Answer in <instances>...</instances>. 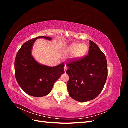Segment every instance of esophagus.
Segmentation results:
<instances>
[{
  "instance_id": "34e87169",
  "label": "esophagus",
  "mask_w": 128,
  "mask_h": 128,
  "mask_svg": "<svg viewBox=\"0 0 128 128\" xmlns=\"http://www.w3.org/2000/svg\"><path fill=\"white\" fill-rule=\"evenodd\" d=\"M64 72H66V70H67V66L66 65H64Z\"/></svg>"
}]
</instances>
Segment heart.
<instances>
[{
	"mask_svg": "<svg viewBox=\"0 0 128 128\" xmlns=\"http://www.w3.org/2000/svg\"><path fill=\"white\" fill-rule=\"evenodd\" d=\"M88 48L86 45L79 44H72L68 49V52L70 53H75L76 57H81L86 53Z\"/></svg>",
	"mask_w": 128,
	"mask_h": 128,
	"instance_id": "b5f03b06",
	"label": "heart"
}]
</instances>
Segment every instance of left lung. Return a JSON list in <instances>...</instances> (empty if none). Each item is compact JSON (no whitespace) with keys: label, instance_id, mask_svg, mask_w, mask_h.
Wrapping results in <instances>:
<instances>
[{"label":"left lung","instance_id":"obj_1","mask_svg":"<svg viewBox=\"0 0 128 128\" xmlns=\"http://www.w3.org/2000/svg\"><path fill=\"white\" fill-rule=\"evenodd\" d=\"M69 94L76 101L86 102L95 99L106 83L107 62L98 45L90 40L88 54L80 59H73L66 64Z\"/></svg>","mask_w":128,"mask_h":128}]
</instances>
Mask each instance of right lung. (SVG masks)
<instances>
[{"mask_svg":"<svg viewBox=\"0 0 128 128\" xmlns=\"http://www.w3.org/2000/svg\"><path fill=\"white\" fill-rule=\"evenodd\" d=\"M40 38L51 40V38L40 36L22 45L15 60V76L19 86L29 96L42 97L48 94L55 82L64 73V63L56 67L40 64L32 56L34 42Z\"/></svg>","mask_w":128,"mask_h":128,"instance_id":"add662e5","label":"right lung"}]
</instances>
